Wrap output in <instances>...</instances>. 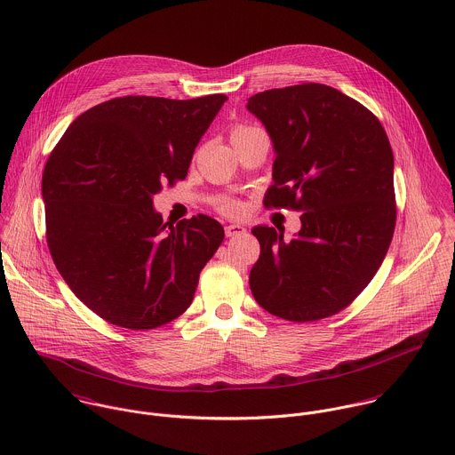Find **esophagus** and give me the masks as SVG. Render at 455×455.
<instances>
[{"mask_svg":"<svg viewBox=\"0 0 455 455\" xmlns=\"http://www.w3.org/2000/svg\"><path fill=\"white\" fill-rule=\"evenodd\" d=\"M244 232H246V228H244V227H241V225H227V227H225V234H227V237L243 235Z\"/></svg>","mask_w":455,"mask_h":455,"instance_id":"34e87169","label":"esophagus"}]
</instances>
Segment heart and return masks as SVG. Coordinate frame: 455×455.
Masks as SVG:
<instances>
[{
    "label": "heart",
    "instance_id": "b5f03b06",
    "mask_svg": "<svg viewBox=\"0 0 455 455\" xmlns=\"http://www.w3.org/2000/svg\"><path fill=\"white\" fill-rule=\"evenodd\" d=\"M259 132H264L262 129L259 127H253V125H246V124H237L232 127L230 131V140L232 143L239 141V140H244L248 136H253V134H259ZM214 207L225 214V216H241L244 212V205L241 200L237 198H232V196H221L214 202Z\"/></svg>",
    "mask_w": 455,
    "mask_h": 455
}]
</instances>
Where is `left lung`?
Returning <instances> with one entry per match:
<instances>
[{
    "label": "left lung",
    "instance_id": "8db88e82",
    "mask_svg": "<svg viewBox=\"0 0 455 455\" xmlns=\"http://www.w3.org/2000/svg\"><path fill=\"white\" fill-rule=\"evenodd\" d=\"M248 109L262 120L276 152L264 205L303 212L291 241L269 227L251 230L260 243L251 294L285 321L331 317L369 285L394 237L387 131L363 104L321 83L255 93Z\"/></svg>",
    "mask_w": 455,
    "mask_h": 455
}]
</instances>
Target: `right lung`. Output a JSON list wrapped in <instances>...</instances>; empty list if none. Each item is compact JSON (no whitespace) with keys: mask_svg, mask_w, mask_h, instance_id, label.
Here are the masks:
<instances>
[{"mask_svg":"<svg viewBox=\"0 0 455 455\" xmlns=\"http://www.w3.org/2000/svg\"><path fill=\"white\" fill-rule=\"evenodd\" d=\"M227 100L125 95L79 115L42 175L45 239L70 291L100 319L154 330L182 315L225 230L198 214L163 223L152 195L184 180Z\"/></svg>","mask_w":455,"mask_h":455,"instance_id":"right-lung-1","label":"right lung"}]
</instances>
